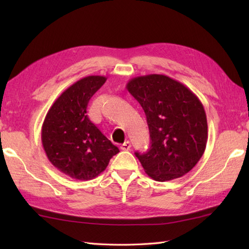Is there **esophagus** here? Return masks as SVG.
<instances>
[{"label":"esophagus","mask_w":249,"mask_h":249,"mask_svg":"<svg viewBox=\"0 0 249 249\" xmlns=\"http://www.w3.org/2000/svg\"><path fill=\"white\" fill-rule=\"evenodd\" d=\"M130 146H131V143L129 141H125L123 144H121V150H123V151H128L129 149H130Z\"/></svg>","instance_id":"1"}]
</instances>
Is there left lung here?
Here are the masks:
<instances>
[{"instance_id": "left-lung-1", "label": "left lung", "mask_w": 249, "mask_h": 249, "mask_svg": "<svg viewBox=\"0 0 249 249\" xmlns=\"http://www.w3.org/2000/svg\"><path fill=\"white\" fill-rule=\"evenodd\" d=\"M126 89L146 115L151 147L144 154L135 153L145 173L166 182L189 172L208 142V121L197 95L178 80L157 73L133 78Z\"/></svg>"}]
</instances>
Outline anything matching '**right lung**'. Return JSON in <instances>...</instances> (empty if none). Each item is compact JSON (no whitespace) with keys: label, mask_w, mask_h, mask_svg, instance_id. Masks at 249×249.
<instances>
[{"label":"right lung","mask_w":249,"mask_h":249,"mask_svg":"<svg viewBox=\"0 0 249 249\" xmlns=\"http://www.w3.org/2000/svg\"><path fill=\"white\" fill-rule=\"evenodd\" d=\"M107 80L88 76L66 89L51 106L41 127V142L49 161L71 178L99 176L120 152L87 114L88 104Z\"/></svg>","instance_id":"obj_1"}]
</instances>
